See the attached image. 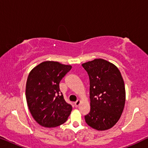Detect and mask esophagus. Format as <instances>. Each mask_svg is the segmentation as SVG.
Here are the masks:
<instances>
[{
	"label": "esophagus",
	"mask_w": 148,
	"mask_h": 148,
	"mask_svg": "<svg viewBox=\"0 0 148 148\" xmlns=\"http://www.w3.org/2000/svg\"><path fill=\"white\" fill-rule=\"evenodd\" d=\"M74 104H75V106L76 107H78L80 105V104H81V101L79 100H78L77 101V102H75Z\"/></svg>",
	"instance_id": "34e87169"
}]
</instances>
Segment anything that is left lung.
I'll use <instances>...</instances> for the list:
<instances>
[{
  "mask_svg": "<svg viewBox=\"0 0 148 148\" xmlns=\"http://www.w3.org/2000/svg\"><path fill=\"white\" fill-rule=\"evenodd\" d=\"M90 78V112L85 116L87 124L98 131L114 127L125 107V83L119 69L102 58L82 64Z\"/></svg>",
  "mask_w": 148,
  "mask_h": 148,
  "instance_id": "obj_1",
  "label": "left lung"
}]
</instances>
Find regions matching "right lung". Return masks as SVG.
I'll use <instances>...</instances> for the list:
<instances>
[{
	"label": "right lung",
	"instance_id": "add662e5",
	"mask_svg": "<svg viewBox=\"0 0 148 148\" xmlns=\"http://www.w3.org/2000/svg\"><path fill=\"white\" fill-rule=\"evenodd\" d=\"M71 68V65L48 60L29 72L26 82V100L32 116L41 126H59L69 116L72 106L60 94L59 83Z\"/></svg>",
	"mask_w": 148,
	"mask_h": 148
}]
</instances>
